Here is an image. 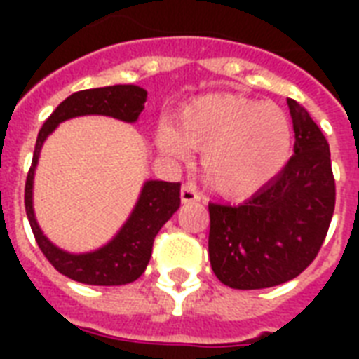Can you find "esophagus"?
Instances as JSON below:
<instances>
[{"label":"esophagus","mask_w":359,"mask_h":359,"mask_svg":"<svg viewBox=\"0 0 359 359\" xmlns=\"http://www.w3.org/2000/svg\"><path fill=\"white\" fill-rule=\"evenodd\" d=\"M199 199H201V196L194 184H184L180 188V201L182 203H196Z\"/></svg>","instance_id":"obj_1"}]
</instances>
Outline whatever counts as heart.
Returning <instances> with one entry per match:
<instances>
[{"label":"heart","mask_w":359,"mask_h":359,"mask_svg":"<svg viewBox=\"0 0 359 359\" xmlns=\"http://www.w3.org/2000/svg\"><path fill=\"white\" fill-rule=\"evenodd\" d=\"M158 149L171 158L201 151L203 177L219 196L245 197L276 179L290 156L292 124L283 109L236 93L184 104L173 124H160Z\"/></svg>","instance_id":"b5f03b06"}]
</instances>
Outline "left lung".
Masks as SVG:
<instances>
[{"instance_id":"8db88e82","label":"left lung","mask_w":359,"mask_h":359,"mask_svg":"<svg viewBox=\"0 0 359 359\" xmlns=\"http://www.w3.org/2000/svg\"><path fill=\"white\" fill-rule=\"evenodd\" d=\"M294 154L242 205L210 203L208 255L231 289H268L294 279L323 245L335 207L330 145L306 108L287 100Z\"/></svg>"}]
</instances>
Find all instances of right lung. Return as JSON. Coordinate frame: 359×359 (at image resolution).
Returning a JSON list of instances; mask_svg holds the SVG:
<instances>
[{
  "label": "right lung",
  "mask_w": 359,
  "mask_h": 359,
  "mask_svg": "<svg viewBox=\"0 0 359 359\" xmlns=\"http://www.w3.org/2000/svg\"><path fill=\"white\" fill-rule=\"evenodd\" d=\"M147 102V91L140 86H109L86 89L65 98L42 124L36 137L33 162L25 180V212L31 231L52 266L78 283L114 285L132 283L145 272L151 261L152 244L158 231L180 207V182L145 180L132 212L108 244L86 253H70L53 244L42 233L33 210V180L44 141L63 121L83 115H106L124 123H135Z\"/></svg>",
  "instance_id": "add662e5"
}]
</instances>
